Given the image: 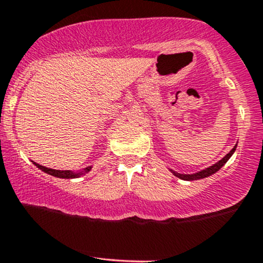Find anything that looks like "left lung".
<instances>
[{
    "label": "left lung",
    "instance_id": "1",
    "mask_svg": "<svg viewBox=\"0 0 263 263\" xmlns=\"http://www.w3.org/2000/svg\"><path fill=\"white\" fill-rule=\"evenodd\" d=\"M235 149H236V146L233 147L232 149H231V151H230V154H227L226 156H224L223 158H222V160L218 161L217 163H215V164H213V166L209 167V168L203 170V171H201V172H197V174H195V175H182V174H177V172H172V174H174V175L176 176V177L181 178V180H186V181L200 180V178L209 177V176H211V175L215 174V172H217L218 170H220L221 167L223 166V164L226 163L227 161L230 160V157H231V156H232L233 152H235Z\"/></svg>",
    "mask_w": 263,
    "mask_h": 263
}]
</instances>
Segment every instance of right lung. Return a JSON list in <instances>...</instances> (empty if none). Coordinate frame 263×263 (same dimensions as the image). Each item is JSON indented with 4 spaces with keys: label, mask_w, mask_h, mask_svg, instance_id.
<instances>
[{
    "label": "right lung",
    "mask_w": 263,
    "mask_h": 263,
    "mask_svg": "<svg viewBox=\"0 0 263 263\" xmlns=\"http://www.w3.org/2000/svg\"><path fill=\"white\" fill-rule=\"evenodd\" d=\"M36 164L37 167H39L40 170H42L43 172H46V174L48 175H52L54 176V177H60V178H74V177H80L81 175L83 174V172H79V174H73V172L71 171H60V170H52V168H47V167L45 166H41V164L33 162ZM91 170V167H88V168H86V171H89Z\"/></svg>",
    "instance_id": "add662e5"
}]
</instances>
